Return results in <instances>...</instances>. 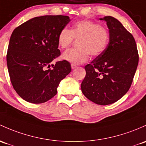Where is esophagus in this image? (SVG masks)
Segmentation results:
<instances>
[{"label":"esophagus","instance_id":"obj_1","mask_svg":"<svg viewBox=\"0 0 146 146\" xmlns=\"http://www.w3.org/2000/svg\"><path fill=\"white\" fill-rule=\"evenodd\" d=\"M71 67H72V70H74V69L76 68V67H77V66H76V65H74V64H72V65H71Z\"/></svg>","mask_w":146,"mask_h":146}]
</instances>
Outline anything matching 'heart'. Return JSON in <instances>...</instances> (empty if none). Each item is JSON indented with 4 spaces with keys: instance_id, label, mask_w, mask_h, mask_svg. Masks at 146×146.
<instances>
[{
    "instance_id": "1",
    "label": "heart",
    "mask_w": 146,
    "mask_h": 146,
    "mask_svg": "<svg viewBox=\"0 0 146 146\" xmlns=\"http://www.w3.org/2000/svg\"><path fill=\"white\" fill-rule=\"evenodd\" d=\"M74 39L79 40L77 49L65 51L62 57L74 65L87 62L90 58L98 57L104 52L110 40L109 30L100 23L90 20H81L74 23L71 30L64 28L57 37L58 45L62 49L68 48Z\"/></svg>"
}]
</instances>
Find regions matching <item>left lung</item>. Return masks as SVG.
I'll list each match as a JSON object with an SVG mask.
<instances>
[{
    "instance_id": "left-lung-1",
    "label": "left lung",
    "mask_w": 146,
    "mask_h": 146,
    "mask_svg": "<svg viewBox=\"0 0 146 146\" xmlns=\"http://www.w3.org/2000/svg\"><path fill=\"white\" fill-rule=\"evenodd\" d=\"M110 40L104 52L85 66L86 76L81 83L83 94L100 105L120 100L129 90L138 63L136 44L133 35L118 20L104 17Z\"/></svg>"
}]
</instances>
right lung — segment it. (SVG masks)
<instances>
[{"mask_svg": "<svg viewBox=\"0 0 146 146\" xmlns=\"http://www.w3.org/2000/svg\"><path fill=\"white\" fill-rule=\"evenodd\" d=\"M70 21L63 15L37 17L12 32L7 53L10 81L17 93L26 101L41 104L57 93L60 81L71 72L65 60L50 62L60 55L59 32Z\"/></svg>", "mask_w": 146, "mask_h": 146, "instance_id": "right-lung-1", "label": "right lung"}]
</instances>
